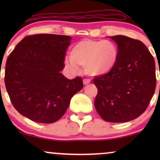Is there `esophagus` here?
I'll use <instances>...</instances> for the list:
<instances>
[{
	"mask_svg": "<svg viewBox=\"0 0 160 160\" xmlns=\"http://www.w3.org/2000/svg\"><path fill=\"white\" fill-rule=\"evenodd\" d=\"M83 83H84V85H87L90 83V79H89V78H84V80H83Z\"/></svg>",
	"mask_w": 160,
	"mask_h": 160,
	"instance_id": "34e87169",
	"label": "esophagus"
}]
</instances>
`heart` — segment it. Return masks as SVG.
<instances>
[{"label": "heart", "mask_w": 160, "mask_h": 160, "mask_svg": "<svg viewBox=\"0 0 160 160\" xmlns=\"http://www.w3.org/2000/svg\"><path fill=\"white\" fill-rule=\"evenodd\" d=\"M119 55L117 46L112 41L84 39L71 48L66 66L71 70L84 68L89 75L103 76L114 68Z\"/></svg>", "instance_id": "heart-1"}]
</instances>
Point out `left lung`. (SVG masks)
Masks as SVG:
<instances>
[{
    "label": "left lung",
    "instance_id": "left-lung-1",
    "mask_svg": "<svg viewBox=\"0 0 160 160\" xmlns=\"http://www.w3.org/2000/svg\"><path fill=\"white\" fill-rule=\"evenodd\" d=\"M119 49L117 65L110 73L96 76L95 107L102 119L126 122L141 116L156 89L154 57L142 41L124 36H111Z\"/></svg>",
    "mask_w": 160,
    "mask_h": 160
}]
</instances>
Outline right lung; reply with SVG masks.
Wrapping results in <instances>:
<instances>
[{
	"label": "right lung",
	"instance_id": "right-lung-1",
	"mask_svg": "<svg viewBox=\"0 0 160 160\" xmlns=\"http://www.w3.org/2000/svg\"><path fill=\"white\" fill-rule=\"evenodd\" d=\"M71 40L62 35L28 36L8 57L6 88L13 106L24 117L38 123L55 122L83 88L79 76L70 80L60 73Z\"/></svg>",
	"mask_w": 160,
	"mask_h": 160
}]
</instances>
